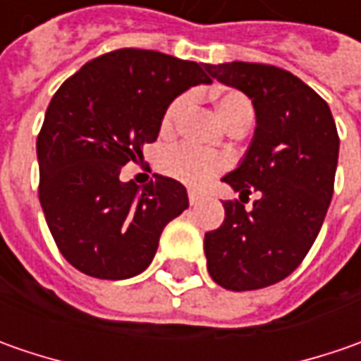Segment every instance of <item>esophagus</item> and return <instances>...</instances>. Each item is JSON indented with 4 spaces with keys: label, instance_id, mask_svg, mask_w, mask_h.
I'll return each instance as SVG.
<instances>
[{
    "label": "esophagus",
    "instance_id": "obj_1",
    "mask_svg": "<svg viewBox=\"0 0 361 361\" xmlns=\"http://www.w3.org/2000/svg\"><path fill=\"white\" fill-rule=\"evenodd\" d=\"M199 201H201V195L197 190H188V202L190 204H197Z\"/></svg>",
    "mask_w": 361,
    "mask_h": 361
}]
</instances>
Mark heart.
Returning a JSON list of instances; mask_svg holds the SVG:
<instances>
[{"label":"heart","instance_id":"b5f03b06","mask_svg":"<svg viewBox=\"0 0 361 361\" xmlns=\"http://www.w3.org/2000/svg\"><path fill=\"white\" fill-rule=\"evenodd\" d=\"M192 96L190 94H180L176 96L171 104L166 106L162 120H160V134L162 136H171L174 128L178 126L180 116L187 112V108L190 106ZM216 114L219 118L223 120V124L227 128H235L237 124L249 122L253 120V108L251 102L243 96L241 92H223L215 102ZM229 164V160L221 154H207L201 152L197 148L188 145H178L169 148L162 152L160 157V171L164 174H169L171 178H176L185 185L190 187H201L204 185L213 174L219 171H223Z\"/></svg>","mask_w":361,"mask_h":361}]
</instances>
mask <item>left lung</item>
<instances>
[{
	"label": "left lung",
	"instance_id": "1",
	"mask_svg": "<svg viewBox=\"0 0 361 361\" xmlns=\"http://www.w3.org/2000/svg\"><path fill=\"white\" fill-rule=\"evenodd\" d=\"M219 82L247 94L257 126L241 164L223 180L241 192L225 221L204 233L207 269L231 291L277 283L298 269L334 195L340 136L327 102L291 72L269 63H207ZM259 199L245 212L242 197Z\"/></svg>",
	"mask_w": 361,
	"mask_h": 361
}]
</instances>
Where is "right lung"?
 <instances>
[{"instance_id":"obj_1","label":"right lung","mask_w":361,"mask_h":361,"mask_svg":"<svg viewBox=\"0 0 361 361\" xmlns=\"http://www.w3.org/2000/svg\"><path fill=\"white\" fill-rule=\"evenodd\" d=\"M204 63L122 48L82 66L54 94L37 134L39 202L63 259L96 279H128L150 265L162 229L188 207L187 188L154 174L140 188L120 169L142 160L166 106Z\"/></svg>"}]
</instances>
